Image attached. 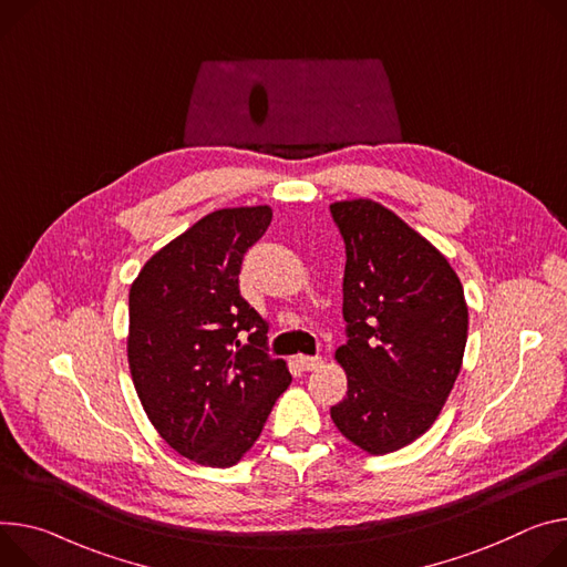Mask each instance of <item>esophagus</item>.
<instances>
[{
  "label": "esophagus",
  "instance_id": "obj_1",
  "mask_svg": "<svg viewBox=\"0 0 567 567\" xmlns=\"http://www.w3.org/2000/svg\"><path fill=\"white\" fill-rule=\"evenodd\" d=\"M296 364H298L302 371H317V369L323 364V359H321V357H307V354H298V357H296Z\"/></svg>",
  "mask_w": 567,
  "mask_h": 567
}]
</instances>
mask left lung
<instances>
[{
    "label": "left lung",
    "mask_w": 567,
    "mask_h": 567,
    "mask_svg": "<svg viewBox=\"0 0 567 567\" xmlns=\"http://www.w3.org/2000/svg\"><path fill=\"white\" fill-rule=\"evenodd\" d=\"M346 244L343 319L334 359L348 378L330 409L337 430L369 454L423 436L461 371L468 305L445 255L371 198L337 200Z\"/></svg>",
    "instance_id": "8db88e82"
}]
</instances>
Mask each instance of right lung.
Masks as SVG:
<instances>
[{
    "label": "right lung",
    "mask_w": 567,
    "mask_h": 567,
    "mask_svg": "<svg viewBox=\"0 0 567 567\" xmlns=\"http://www.w3.org/2000/svg\"><path fill=\"white\" fill-rule=\"evenodd\" d=\"M271 217L269 205L205 215L131 285L126 352L137 398L165 443L198 466H235L291 382L285 359L267 354L269 323L239 293L244 252Z\"/></svg>",
    "instance_id": "1"
}]
</instances>
